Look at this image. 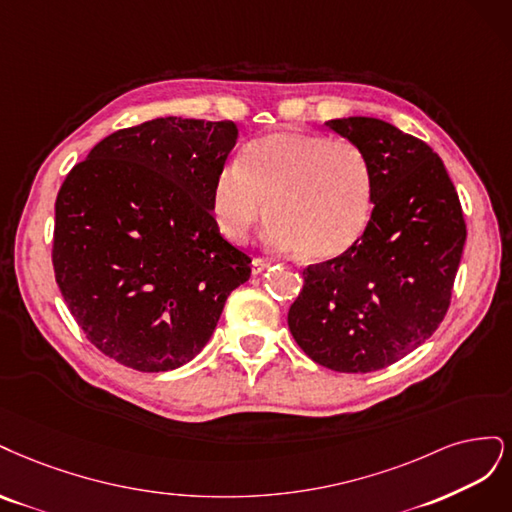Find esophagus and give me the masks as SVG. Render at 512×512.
<instances>
[{
  "label": "esophagus",
  "instance_id": "34e87169",
  "mask_svg": "<svg viewBox=\"0 0 512 512\" xmlns=\"http://www.w3.org/2000/svg\"><path fill=\"white\" fill-rule=\"evenodd\" d=\"M270 268V259H263V257H255L253 263H251V270L253 274H261L263 270Z\"/></svg>",
  "mask_w": 512,
  "mask_h": 512
}]
</instances>
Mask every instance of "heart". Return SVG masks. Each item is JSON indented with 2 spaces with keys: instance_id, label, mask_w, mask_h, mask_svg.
Masks as SVG:
<instances>
[{
  "instance_id": "obj_1",
  "label": "heart",
  "mask_w": 512,
  "mask_h": 512,
  "mask_svg": "<svg viewBox=\"0 0 512 512\" xmlns=\"http://www.w3.org/2000/svg\"><path fill=\"white\" fill-rule=\"evenodd\" d=\"M374 170L357 144L283 129L242 146L208 195L221 236L242 242L263 214V242L276 253L332 261L355 249L374 212Z\"/></svg>"
}]
</instances>
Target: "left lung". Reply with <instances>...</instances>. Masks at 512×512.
<instances>
[{
    "label": "left lung",
    "instance_id": "obj_1",
    "mask_svg": "<svg viewBox=\"0 0 512 512\" xmlns=\"http://www.w3.org/2000/svg\"><path fill=\"white\" fill-rule=\"evenodd\" d=\"M374 170L368 232L346 255L308 266L289 308L300 349L336 372H374L415 351L447 315L466 244L457 191L423 140L372 117L332 119Z\"/></svg>",
    "mask_w": 512,
    "mask_h": 512
}]
</instances>
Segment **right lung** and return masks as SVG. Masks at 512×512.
<instances>
[{
	"label": "right lung",
	"mask_w": 512,
	"mask_h": 512,
	"mask_svg": "<svg viewBox=\"0 0 512 512\" xmlns=\"http://www.w3.org/2000/svg\"><path fill=\"white\" fill-rule=\"evenodd\" d=\"M234 121L153 119L97 142L55 202L53 268L72 317L104 355L140 372L200 353L251 257L212 221L208 195Z\"/></svg>",
	"instance_id": "add662e5"
}]
</instances>
